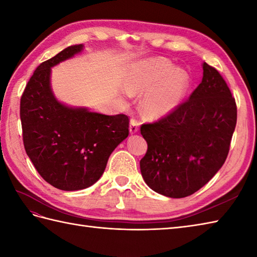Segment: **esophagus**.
<instances>
[{
	"label": "esophagus",
	"instance_id": "obj_1",
	"mask_svg": "<svg viewBox=\"0 0 257 257\" xmlns=\"http://www.w3.org/2000/svg\"><path fill=\"white\" fill-rule=\"evenodd\" d=\"M138 130H139V122H138V120H136V119H130V127H129V132H130V134H136V133H138Z\"/></svg>",
	"mask_w": 257,
	"mask_h": 257
}]
</instances>
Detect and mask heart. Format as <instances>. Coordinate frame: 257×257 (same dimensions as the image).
I'll return each instance as SVG.
<instances>
[{"label": "heart", "mask_w": 257, "mask_h": 257, "mask_svg": "<svg viewBox=\"0 0 257 257\" xmlns=\"http://www.w3.org/2000/svg\"><path fill=\"white\" fill-rule=\"evenodd\" d=\"M130 94L146 91L141 108L147 117L159 118L174 110L190 87V76L174 68L166 58H152L139 63L125 79Z\"/></svg>", "instance_id": "1"}]
</instances>
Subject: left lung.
Wrapping results in <instances>:
<instances>
[{"label": "left lung", "instance_id": "1", "mask_svg": "<svg viewBox=\"0 0 257 257\" xmlns=\"http://www.w3.org/2000/svg\"><path fill=\"white\" fill-rule=\"evenodd\" d=\"M237 109L217 70L203 63V78L189 99L156 122L141 124L148 149L140 160L145 182L169 198H185L220 170L230 150Z\"/></svg>", "mask_w": 257, "mask_h": 257}]
</instances>
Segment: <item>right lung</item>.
I'll list each match as a JSON object with an SVG mask.
<instances>
[{
	"label": "right lung",
	"instance_id": "right-lung-1",
	"mask_svg": "<svg viewBox=\"0 0 257 257\" xmlns=\"http://www.w3.org/2000/svg\"><path fill=\"white\" fill-rule=\"evenodd\" d=\"M83 45L65 48L42 63L21 97L20 116L27 156L40 176L64 191L97 182L116 147L129 135L125 114H107L65 106L51 88V68L73 57Z\"/></svg>",
	"mask_w": 257,
	"mask_h": 257
}]
</instances>
